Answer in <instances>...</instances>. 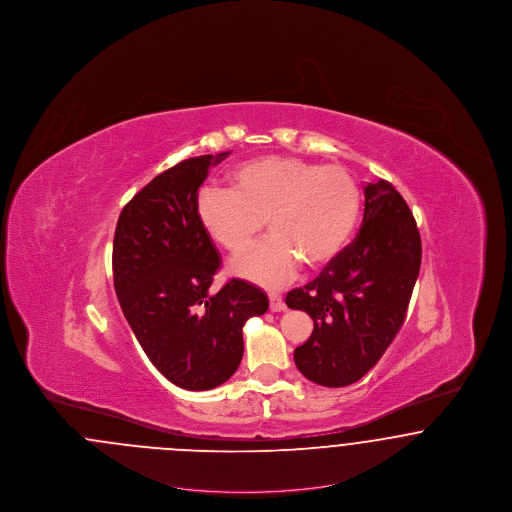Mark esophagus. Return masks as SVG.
<instances>
[{
    "mask_svg": "<svg viewBox=\"0 0 512 512\" xmlns=\"http://www.w3.org/2000/svg\"><path fill=\"white\" fill-rule=\"evenodd\" d=\"M268 307H270L272 313H280V311L286 309V303H284L282 295H278V293H268Z\"/></svg>",
    "mask_w": 512,
    "mask_h": 512,
    "instance_id": "34e87169",
    "label": "esophagus"
}]
</instances>
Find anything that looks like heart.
<instances>
[{
  "label": "heart",
  "instance_id": "heart-1",
  "mask_svg": "<svg viewBox=\"0 0 512 512\" xmlns=\"http://www.w3.org/2000/svg\"><path fill=\"white\" fill-rule=\"evenodd\" d=\"M230 190L205 188L195 217L207 236L238 255L257 240L267 222V242L232 261V272L276 288L299 265L320 270L351 240L361 211V192L341 167L297 157L268 155L245 161L228 174Z\"/></svg>",
  "mask_w": 512,
  "mask_h": 512
}]
</instances>
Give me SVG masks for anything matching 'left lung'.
I'll return each mask as SVG.
<instances>
[{"label": "left lung", "mask_w": 512, "mask_h": 512, "mask_svg": "<svg viewBox=\"0 0 512 512\" xmlns=\"http://www.w3.org/2000/svg\"><path fill=\"white\" fill-rule=\"evenodd\" d=\"M422 244L407 201L380 180L365 186L357 238L305 288L286 295L315 328L295 347L299 372L326 388L361 380L403 326L420 270Z\"/></svg>", "instance_id": "8db88e82"}]
</instances>
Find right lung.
Wrapping results in <instances>:
<instances>
[{
	"instance_id": "right-lung-1",
	"label": "right lung",
	"mask_w": 512,
	"mask_h": 512,
	"mask_svg": "<svg viewBox=\"0 0 512 512\" xmlns=\"http://www.w3.org/2000/svg\"><path fill=\"white\" fill-rule=\"evenodd\" d=\"M230 155H201L155 176L122 209L113 278L122 313L149 361L174 386L213 390L242 363L245 320L268 297L232 278L211 293L219 253L195 217L197 190Z\"/></svg>"
}]
</instances>
